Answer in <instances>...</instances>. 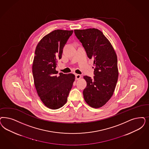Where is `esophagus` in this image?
Listing matches in <instances>:
<instances>
[{"label": "esophagus", "instance_id": "obj_1", "mask_svg": "<svg viewBox=\"0 0 149 149\" xmlns=\"http://www.w3.org/2000/svg\"><path fill=\"white\" fill-rule=\"evenodd\" d=\"M75 77H76V79L77 80H79V79H80L81 77V75H80V74H76L75 75Z\"/></svg>", "mask_w": 149, "mask_h": 149}]
</instances>
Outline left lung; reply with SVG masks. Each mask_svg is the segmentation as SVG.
Segmentation results:
<instances>
[{"label": "left lung", "mask_w": 149, "mask_h": 149, "mask_svg": "<svg viewBox=\"0 0 149 149\" xmlns=\"http://www.w3.org/2000/svg\"><path fill=\"white\" fill-rule=\"evenodd\" d=\"M89 59H93V79L84 76L87 86L84 90L85 102L93 108H100L113 95L118 72L117 56L112 45L97 29L74 30Z\"/></svg>", "instance_id": "left-lung-1"}]
</instances>
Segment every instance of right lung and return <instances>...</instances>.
Here are the masks:
<instances>
[{
  "label": "right lung",
  "instance_id": "add662e5",
  "mask_svg": "<svg viewBox=\"0 0 149 149\" xmlns=\"http://www.w3.org/2000/svg\"><path fill=\"white\" fill-rule=\"evenodd\" d=\"M73 30H56L44 36L37 44L32 64L35 86L38 96L47 107L56 109L63 107L72 89L75 77L60 72L57 63L62 58L63 48Z\"/></svg>",
  "mask_w": 149,
  "mask_h": 149
}]
</instances>
